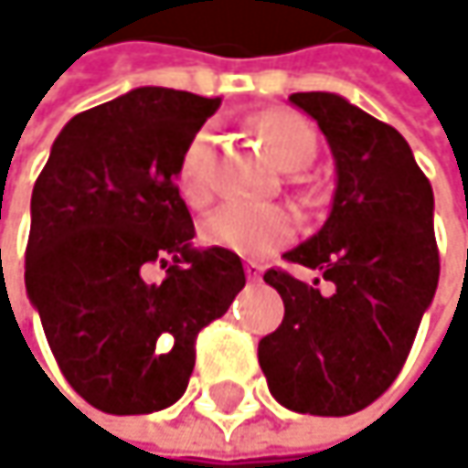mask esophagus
Masks as SVG:
<instances>
[{
    "mask_svg": "<svg viewBox=\"0 0 468 468\" xmlns=\"http://www.w3.org/2000/svg\"><path fill=\"white\" fill-rule=\"evenodd\" d=\"M243 268H246V276H249L251 282H260V276H262V265H260V262H246Z\"/></svg>",
    "mask_w": 468,
    "mask_h": 468,
    "instance_id": "34e87169",
    "label": "esophagus"
}]
</instances>
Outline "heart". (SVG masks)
I'll use <instances>...</instances> for the list:
<instances>
[{"instance_id": "b5f03b06", "label": "heart", "mask_w": 468, "mask_h": 468, "mask_svg": "<svg viewBox=\"0 0 468 468\" xmlns=\"http://www.w3.org/2000/svg\"><path fill=\"white\" fill-rule=\"evenodd\" d=\"M254 130L271 148L284 170H303L317 156V133L306 119L290 111H265L254 119ZM211 145L208 133H197L178 162V186L195 206L208 200L206 154ZM298 233V219L284 206L228 203L208 214L200 225V238L208 246L233 251L240 257H262L290 243Z\"/></svg>"}]
</instances>
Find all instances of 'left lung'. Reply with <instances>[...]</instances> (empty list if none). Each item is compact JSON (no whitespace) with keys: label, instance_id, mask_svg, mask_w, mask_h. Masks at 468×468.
I'll return each mask as SVG.
<instances>
[{"label":"left lung","instance_id":"8db88e82","mask_svg":"<svg viewBox=\"0 0 468 468\" xmlns=\"http://www.w3.org/2000/svg\"><path fill=\"white\" fill-rule=\"evenodd\" d=\"M335 159V195L323 230L287 251L320 271L306 284L282 268L265 282L284 320L260 346L273 399L301 415L344 418L377 401L399 377L439 284L433 189L410 143L338 94L298 91Z\"/></svg>","mask_w":468,"mask_h":468}]
</instances>
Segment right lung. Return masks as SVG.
<instances>
[{"label":"right lung","mask_w":468,"mask_h":468,"mask_svg":"<svg viewBox=\"0 0 468 468\" xmlns=\"http://www.w3.org/2000/svg\"><path fill=\"white\" fill-rule=\"evenodd\" d=\"M219 102L133 89L69 119L35 184L27 295L64 379L108 415L176 404L197 333L246 284L238 254L192 246L176 186L184 148ZM156 261L168 266L159 285L144 282Z\"/></svg>","instance_id":"obj_1"}]
</instances>
